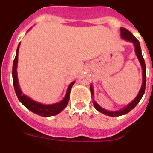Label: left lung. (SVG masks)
<instances>
[{
	"label": "left lung",
	"instance_id": "8db88e82",
	"mask_svg": "<svg viewBox=\"0 0 153 153\" xmlns=\"http://www.w3.org/2000/svg\"><path fill=\"white\" fill-rule=\"evenodd\" d=\"M120 31H121L122 39H123L124 40H127V41H129V42H132L133 45L135 47V55H136L138 59H139V61L140 63L141 67H142V70H143V72H142L143 81H142V85H141L140 89V91L138 93L137 96L135 97V99L133 100L132 102H131L128 105H126L124 108H123L121 110H119V111H107V110H105L104 108H102V106H100L94 99L93 102H94V107H95V109H96L97 111L101 112V113L104 114L105 115L111 116V117H117V116L123 115V114H127L128 112H130L132 109H134V108L136 106V105H137L138 103L140 102V101L142 97H143V94H144V91H145V87H146V66H145L144 59H143V56H142V51H141L140 42L138 41L137 39H136L129 30H127V29L120 28ZM90 92H91L92 96H94V88H93V85H92V84L90 85Z\"/></svg>",
	"mask_w": 153,
	"mask_h": 153
}]
</instances>
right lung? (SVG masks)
<instances>
[{
    "label": "right lung",
    "instance_id": "obj_1",
    "mask_svg": "<svg viewBox=\"0 0 153 153\" xmlns=\"http://www.w3.org/2000/svg\"><path fill=\"white\" fill-rule=\"evenodd\" d=\"M21 42L17 48V51H16V56L15 59L13 60V87H14V90L15 93L18 96V100L20 101L21 103L26 106L29 111L34 114H37L39 115L42 116V117H49V116H54L60 113L64 108L66 107L68 103L70 97V91L72 89V85H74L75 81H72V83H70L68 85L66 91V94L59 102L54 103V104H51V105H45V104H42V103L35 102L34 100L31 99L30 97L26 96V94H24L22 91L21 90L20 87H19V83H18V72H17V68H18V50H19V47H20Z\"/></svg>",
    "mask_w": 153,
    "mask_h": 153
}]
</instances>
